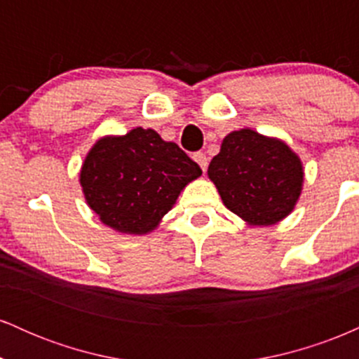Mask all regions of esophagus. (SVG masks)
Wrapping results in <instances>:
<instances>
[{
    "label": "esophagus",
    "mask_w": 359,
    "mask_h": 359,
    "mask_svg": "<svg viewBox=\"0 0 359 359\" xmlns=\"http://www.w3.org/2000/svg\"><path fill=\"white\" fill-rule=\"evenodd\" d=\"M192 158L196 160L197 165L203 168V172H205V168H208V156H205V154H203V151H197V154H194Z\"/></svg>",
    "instance_id": "1"
}]
</instances>
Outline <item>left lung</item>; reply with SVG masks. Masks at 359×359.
<instances>
[{
    "mask_svg": "<svg viewBox=\"0 0 359 359\" xmlns=\"http://www.w3.org/2000/svg\"><path fill=\"white\" fill-rule=\"evenodd\" d=\"M208 177L222 204L246 224L271 226L294 211L302 194L304 167L285 142L241 128L222 140Z\"/></svg>",
    "mask_w": 359,
    "mask_h": 359,
    "instance_id": "8db88e82",
    "label": "left lung"
}]
</instances>
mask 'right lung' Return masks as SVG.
<instances>
[{"mask_svg": "<svg viewBox=\"0 0 359 359\" xmlns=\"http://www.w3.org/2000/svg\"><path fill=\"white\" fill-rule=\"evenodd\" d=\"M201 174L179 145L137 126L97 140L86 155L79 182L102 224L140 236L158 228L185 185Z\"/></svg>", "mask_w": 359, "mask_h": 359, "instance_id": "add662e5", "label": "right lung"}]
</instances>
